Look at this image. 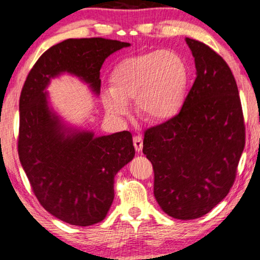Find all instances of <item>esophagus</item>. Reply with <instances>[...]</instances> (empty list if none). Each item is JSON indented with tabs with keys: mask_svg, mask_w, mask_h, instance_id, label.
<instances>
[{
	"mask_svg": "<svg viewBox=\"0 0 260 260\" xmlns=\"http://www.w3.org/2000/svg\"><path fill=\"white\" fill-rule=\"evenodd\" d=\"M133 144H134V148L138 153H140L142 151V139L139 135H135L133 138Z\"/></svg>",
	"mask_w": 260,
	"mask_h": 260,
	"instance_id": "obj_1",
	"label": "esophagus"
}]
</instances>
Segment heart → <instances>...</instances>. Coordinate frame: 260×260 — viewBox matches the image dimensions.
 Listing matches in <instances>:
<instances>
[{
  "instance_id": "obj_1",
  "label": "heart",
  "mask_w": 260,
  "mask_h": 260,
  "mask_svg": "<svg viewBox=\"0 0 260 260\" xmlns=\"http://www.w3.org/2000/svg\"><path fill=\"white\" fill-rule=\"evenodd\" d=\"M112 88L101 93L109 115L128 114L134 100L139 114L147 121L162 122L181 108L188 82L184 60L171 50H156L127 57L112 73Z\"/></svg>"
}]
</instances>
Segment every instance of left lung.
Segmentation results:
<instances>
[{"mask_svg": "<svg viewBox=\"0 0 260 260\" xmlns=\"http://www.w3.org/2000/svg\"><path fill=\"white\" fill-rule=\"evenodd\" d=\"M197 78L181 111L145 132L142 152L154 170V197L170 217L191 220L228 196L245 146L235 76L210 47L186 38Z\"/></svg>", "mask_w": 260, "mask_h": 260, "instance_id": "8db88e82", "label": "left lung"}]
</instances>
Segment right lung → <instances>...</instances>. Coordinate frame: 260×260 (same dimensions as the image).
I'll return each mask as SVG.
<instances>
[{
	"instance_id": "add662e5",
	"label": "right lung",
	"mask_w": 260,
	"mask_h": 260,
	"mask_svg": "<svg viewBox=\"0 0 260 260\" xmlns=\"http://www.w3.org/2000/svg\"><path fill=\"white\" fill-rule=\"evenodd\" d=\"M102 38L68 39L50 48L29 72L20 96L19 156L40 204L76 226L104 220L114 199V177L134 158L128 131L95 137L68 126L49 105L50 80L74 75L100 94L106 58L129 47Z\"/></svg>"
}]
</instances>
